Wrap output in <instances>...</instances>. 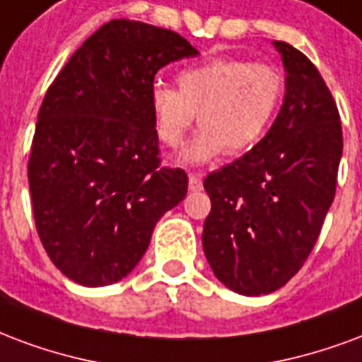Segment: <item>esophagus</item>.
<instances>
[{
	"mask_svg": "<svg viewBox=\"0 0 362 362\" xmlns=\"http://www.w3.org/2000/svg\"><path fill=\"white\" fill-rule=\"evenodd\" d=\"M188 186L192 192H199L203 188V176L197 173H189L188 176Z\"/></svg>",
	"mask_w": 362,
	"mask_h": 362,
	"instance_id": "esophagus-1",
	"label": "esophagus"
}]
</instances>
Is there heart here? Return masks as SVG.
Instances as JSON below:
<instances>
[{"mask_svg": "<svg viewBox=\"0 0 362 362\" xmlns=\"http://www.w3.org/2000/svg\"><path fill=\"white\" fill-rule=\"evenodd\" d=\"M170 86H153L149 111L153 128L170 149L194 127L202 124L182 151V163L197 165L222 151L242 155L255 147L276 117L284 98V74L267 63L218 57L186 66Z\"/></svg>", "mask_w": 362, "mask_h": 362, "instance_id": "obj_1", "label": "heart"}]
</instances>
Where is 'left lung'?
Masks as SVG:
<instances>
[{"mask_svg": "<svg viewBox=\"0 0 362 362\" xmlns=\"http://www.w3.org/2000/svg\"><path fill=\"white\" fill-rule=\"evenodd\" d=\"M286 69L276 120L251 151L211 173L203 251L215 276L242 296H267L296 276L336 195L344 149L336 101L317 66L274 42Z\"/></svg>", "mask_w": 362, "mask_h": 362, "instance_id": "8db88e82", "label": "left lung"}]
</instances>
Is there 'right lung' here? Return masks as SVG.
Segmentation results:
<instances>
[{
    "instance_id": "1",
    "label": "right lung",
    "mask_w": 362,
    "mask_h": 362,
    "mask_svg": "<svg viewBox=\"0 0 362 362\" xmlns=\"http://www.w3.org/2000/svg\"><path fill=\"white\" fill-rule=\"evenodd\" d=\"M197 53L176 32L115 18L47 88L28 184L42 245L72 282L98 288L128 276L155 224L184 199L188 174L160 167L149 92L159 69Z\"/></svg>"
}]
</instances>
